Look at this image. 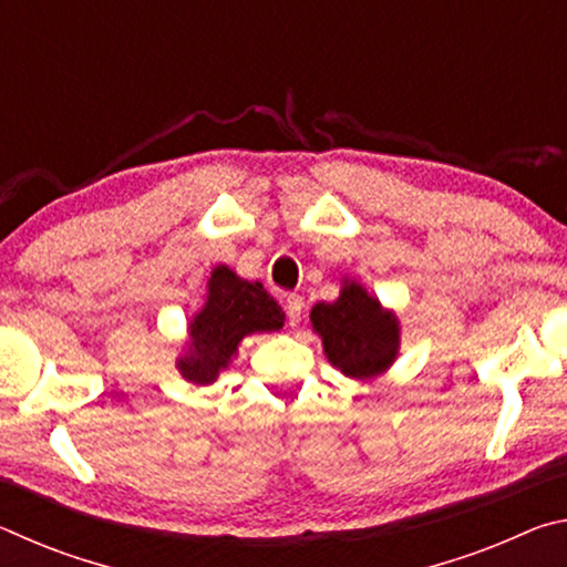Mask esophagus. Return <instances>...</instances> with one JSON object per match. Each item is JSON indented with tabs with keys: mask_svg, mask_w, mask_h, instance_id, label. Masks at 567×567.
Masks as SVG:
<instances>
[{
	"mask_svg": "<svg viewBox=\"0 0 567 567\" xmlns=\"http://www.w3.org/2000/svg\"><path fill=\"white\" fill-rule=\"evenodd\" d=\"M285 310H287V320H290V324L295 328V324L300 322V318H302L305 300L300 295H287L285 297Z\"/></svg>",
	"mask_w": 567,
	"mask_h": 567,
	"instance_id": "34e87169",
	"label": "esophagus"
}]
</instances>
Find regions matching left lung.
Instances as JSON below:
<instances>
[{"label":"left lung","instance_id":"obj_1","mask_svg":"<svg viewBox=\"0 0 567 567\" xmlns=\"http://www.w3.org/2000/svg\"><path fill=\"white\" fill-rule=\"evenodd\" d=\"M324 358L344 378L368 382L392 368L400 354V320L358 280L344 277L334 302H318L310 312Z\"/></svg>","mask_w":567,"mask_h":567}]
</instances>
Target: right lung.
Segmentation results:
<instances>
[{
	"instance_id": "add662e5",
	"label": "right lung",
	"mask_w": 567,
	"mask_h": 567,
	"mask_svg": "<svg viewBox=\"0 0 567 567\" xmlns=\"http://www.w3.org/2000/svg\"><path fill=\"white\" fill-rule=\"evenodd\" d=\"M282 324V307L260 282H249L233 267L217 265L207 280L205 305L187 324V342L177 358L179 375L192 385H213L237 358L247 334L277 332Z\"/></svg>"
}]
</instances>
